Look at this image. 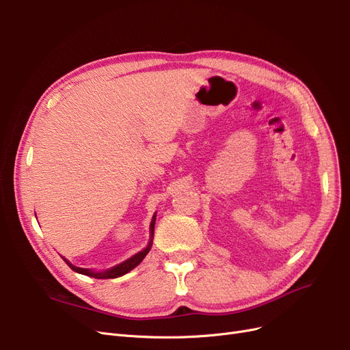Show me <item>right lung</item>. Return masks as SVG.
Segmentation results:
<instances>
[{
	"mask_svg": "<svg viewBox=\"0 0 350 350\" xmlns=\"http://www.w3.org/2000/svg\"><path fill=\"white\" fill-rule=\"evenodd\" d=\"M154 226H155V216H154V219H152V222H151V238L154 237ZM151 245H152V239H151V242H149V245L144 249V251H141V252H138L137 255H134L132 258L126 259L125 262H122V263H120V265H116L115 268H112V269H109V271L98 272V273H96V272H92V271H90V269H85V268H77V266H74L71 262H68L65 258H62V259L65 260V263L68 265L72 271H75V272H78V273L87 275V276L95 278V279H113V278H120V276L128 273L129 271L134 269L135 266H138V265L142 262V259L146 256V254L149 252V249H151Z\"/></svg>",
	"mask_w": 350,
	"mask_h": 350,
	"instance_id": "obj_1",
	"label": "right lung"
}]
</instances>
